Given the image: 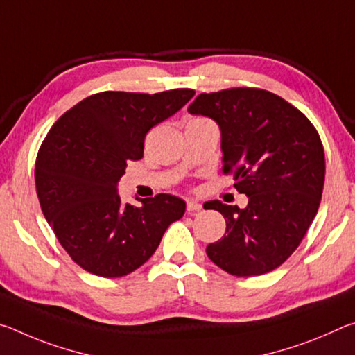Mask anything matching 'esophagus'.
<instances>
[{
  "mask_svg": "<svg viewBox=\"0 0 355 355\" xmlns=\"http://www.w3.org/2000/svg\"><path fill=\"white\" fill-rule=\"evenodd\" d=\"M186 209H188V213H196V211H200L202 205L194 200H188L186 202Z\"/></svg>",
  "mask_w": 355,
  "mask_h": 355,
  "instance_id": "esophagus-1",
  "label": "esophagus"
}]
</instances>
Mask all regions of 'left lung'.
I'll use <instances>...</instances> for the list:
<instances>
[{"mask_svg":"<svg viewBox=\"0 0 355 355\" xmlns=\"http://www.w3.org/2000/svg\"><path fill=\"white\" fill-rule=\"evenodd\" d=\"M188 112L220 128L222 171L249 197L245 208L209 202L225 219V235L207 255L225 272L252 277L290 257L320 208L326 159L316 128L297 107L255 87L200 94Z\"/></svg>","mask_w":355,"mask_h":355,"instance_id":"1","label":"left lung"}]
</instances>
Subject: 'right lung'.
I'll return each instance as SVG.
<instances>
[{
  "mask_svg": "<svg viewBox=\"0 0 355 355\" xmlns=\"http://www.w3.org/2000/svg\"><path fill=\"white\" fill-rule=\"evenodd\" d=\"M194 94H94L48 131L35 159V189L58 241L84 271L107 279L136 271L184 214L186 203L171 194L141 199V207L122 203L117 183L128 161L142 158L148 131Z\"/></svg>",
  "mask_w": 355,
  "mask_h": 355,
  "instance_id": "obj_1",
  "label": "right lung"
}]
</instances>
